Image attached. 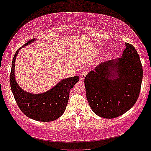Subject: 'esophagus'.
<instances>
[{"label":"esophagus","instance_id":"esophagus-1","mask_svg":"<svg viewBox=\"0 0 151 151\" xmlns=\"http://www.w3.org/2000/svg\"><path fill=\"white\" fill-rule=\"evenodd\" d=\"M86 74H87V70L86 69L84 70H83L82 72H81V75H80L81 80H83V79L85 78V77H86Z\"/></svg>","mask_w":151,"mask_h":151}]
</instances>
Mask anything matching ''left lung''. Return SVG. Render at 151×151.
<instances>
[{"instance_id":"1","label":"left lung","mask_w":151,"mask_h":151,"mask_svg":"<svg viewBox=\"0 0 151 151\" xmlns=\"http://www.w3.org/2000/svg\"><path fill=\"white\" fill-rule=\"evenodd\" d=\"M117 60L99 65L86 76V94L92 111L113 119L130 109L138 99L142 80L140 57L131 44L125 43Z\"/></svg>"}]
</instances>
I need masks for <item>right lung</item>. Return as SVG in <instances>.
Listing matches in <instances>:
<instances>
[{
	"mask_svg": "<svg viewBox=\"0 0 151 151\" xmlns=\"http://www.w3.org/2000/svg\"><path fill=\"white\" fill-rule=\"evenodd\" d=\"M33 41L35 40L32 39L22 47ZM18 52L19 50L13 58L10 73L11 91L17 105L22 112L31 119L40 122L55 120L64 113L68 102L70 90L78 81L79 76L64 79L46 93L40 94L27 93L19 87L15 80L14 63Z\"/></svg>",
	"mask_w": 151,
	"mask_h": 151,
	"instance_id": "right-lung-1",
	"label": "right lung"
}]
</instances>
